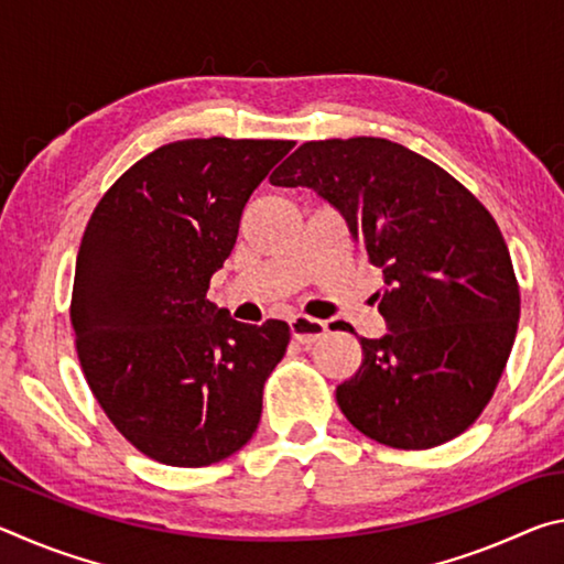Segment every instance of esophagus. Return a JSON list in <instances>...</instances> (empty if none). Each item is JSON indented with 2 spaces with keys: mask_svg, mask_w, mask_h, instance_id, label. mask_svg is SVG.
I'll return each mask as SVG.
<instances>
[{
  "mask_svg": "<svg viewBox=\"0 0 564 564\" xmlns=\"http://www.w3.org/2000/svg\"><path fill=\"white\" fill-rule=\"evenodd\" d=\"M289 326H291V336L299 343H303V346H311V343H316L318 338H323L328 333L326 323L308 318V316H293L289 321Z\"/></svg>",
  "mask_w": 564,
  "mask_h": 564,
  "instance_id": "34e87169",
  "label": "esophagus"
}]
</instances>
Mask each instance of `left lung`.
<instances>
[{
	"mask_svg": "<svg viewBox=\"0 0 564 564\" xmlns=\"http://www.w3.org/2000/svg\"><path fill=\"white\" fill-rule=\"evenodd\" d=\"M305 186L383 271L388 330L360 338L358 373L336 388L352 425L420 451L453 441L490 403L520 321V289L495 218L460 181L388 139L308 141L271 176Z\"/></svg>",
	"mask_w": 564,
	"mask_h": 564,
	"instance_id": "left-lung-1",
	"label": "left lung"
}]
</instances>
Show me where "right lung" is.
<instances>
[{"label": "right lung", "instance_id": "obj_1", "mask_svg": "<svg viewBox=\"0 0 564 564\" xmlns=\"http://www.w3.org/2000/svg\"><path fill=\"white\" fill-rule=\"evenodd\" d=\"M293 147L174 141L137 161L89 218L72 293L76 352L104 413L159 463H218L259 427L289 323H238L206 291L248 198Z\"/></svg>", "mask_w": 564, "mask_h": 564}]
</instances>
